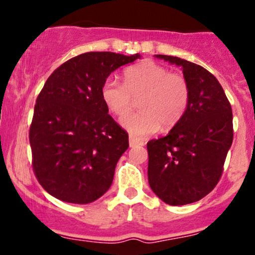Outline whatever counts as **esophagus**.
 <instances>
[{
    "instance_id": "obj_1",
    "label": "esophagus",
    "mask_w": 255,
    "mask_h": 255,
    "mask_svg": "<svg viewBox=\"0 0 255 255\" xmlns=\"http://www.w3.org/2000/svg\"><path fill=\"white\" fill-rule=\"evenodd\" d=\"M145 142L142 141V140L140 139H136V137L134 136H129V146L130 147H135V146H144Z\"/></svg>"
}]
</instances>
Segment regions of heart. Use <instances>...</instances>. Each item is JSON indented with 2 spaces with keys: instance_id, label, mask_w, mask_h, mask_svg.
Listing matches in <instances>:
<instances>
[{
  "instance_id": "b5f03b06",
  "label": "heart",
  "mask_w": 255,
  "mask_h": 255,
  "mask_svg": "<svg viewBox=\"0 0 255 255\" xmlns=\"http://www.w3.org/2000/svg\"><path fill=\"white\" fill-rule=\"evenodd\" d=\"M139 99L141 110L121 120V126L131 135L145 137L160 126L171 128L186 114L189 104V85L178 73L156 62L136 64L126 69L125 85L109 78L102 86V99L113 115L122 118L130 110L133 99Z\"/></svg>"
}]
</instances>
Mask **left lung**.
<instances>
[{
  "label": "left lung",
  "instance_id": "8db88e82",
  "mask_svg": "<svg viewBox=\"0 0 255 255\" xmlns=\"http://www.w3.org/2000/svg\"><path fill=\"white\" fill-rule=\"evenodd\" d=\"M156 57L182 68L191 93L181 121L166 136L147 142L151 189L164 203L181 206L203 199L218 183L233 144V111L209 71L180 57Z\"/></svg>",
  "mask_w": 255,
  "mask_h": 255
}]
</instances>
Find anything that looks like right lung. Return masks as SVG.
Segmentation results:
<instances>
[{
	"label": "right lung",
	"instance_id": "add662e5",
	"mask_svg": "<svg viewBox=\"0 0 255 255\" xmlns=\"http://www.w3.org/2000/svg\"><path fill=\"white\" fill-rule=\"evenodd\" d=\"M140 58L91 51L61 64L38 95L30 127L32 166L52 197L90 204L113 183L128 134L114 121L102 86L114 71Z\"/></svg>",
	"mask_w": 255,
	"mask_h": 255
}]
</instances>
